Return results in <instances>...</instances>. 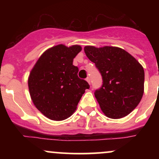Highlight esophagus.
Returning a JSON list of instances; mask_svg holds the SVG:
<instances>
[{
    "label": "esophagus",
    "instance_id": "34e87169",
    "mask_svg": "<svg viewBox=\"0 0 159 159\" xmlns=\"http://www.w3.org/2000/svg\"><path fill=\"white\" fill-rule=\"evenodd\" d=\"M86 81L88 82V84H90V78H89V77H87V78H86Z\"/></svg>",
    "mask_w": 159,
    "mask_h": 159
}]
</instances>
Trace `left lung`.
I'll use <instances>...</instances> for the list:
<instances>
[{"instance_id":"8db88e82","label":"left lung","mask_w":159,"mask_h":159,"mask_svg":"<svg viewBox=\"0 0 159 159\" xmlns=\"http://www.w3.org/2000/svg\"><path fill=\"white\" fill-rule=\"evenodd\" d=\"M84 52L102 76V86L94 94L104 114L111 119H120L130 114L143 94V66L118 47L87 45Z\"/></svg>"}]
</instances>
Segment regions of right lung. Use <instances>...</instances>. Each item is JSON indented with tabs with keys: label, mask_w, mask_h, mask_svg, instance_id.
<instances>
[{
	"label": "right lung",
	"mask_w": 159,
	"mask_h": 159,
	"mask_svg": "<svg viewBox=\"0 0 159 159\" xmlns=\"http://www.w3.org/2000/svg\"><path fill=\"white\" fill-rule=\"evenodd\" d=\"M78 45L60 44L40 56L28 77L30 98L36 108L48 119L61 121L75 111L90 85L78 78L73 59L81 51Z\"/></svg>",
	"instance_id": "1"
}]
</instances>
